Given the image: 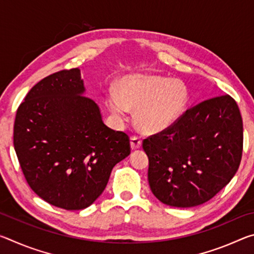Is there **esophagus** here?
Returning a JSON list of instances; mask_svg holds the SVG:
<instances>
[{"instance_id": "1", "label": "esophagus", "mask_w": 254, "mask_h": 254, "mask_svg": "<svg viewBox=\"0 0 254 254\" xmlns=\"http://www.w3.org/2000/svg\"><path fill=\"white\" fill-rule=\"evenodd\" d=\"M130 140H131V141H130V142H131V148H132L133 150L139 149V148L141 147V143H142V140H141L139 136L132 135Z\"/></svg>"}]
</instances>
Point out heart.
Returning <instances> with one entry per match:
<instances>
[{
	"mask_svg": "<svg viewBox=\"0 0 254 254\" xmlns=\"http://www.w3.org/2000/svg\"><path fill=\"white\" fill-rule=\"evenodd\" d=\"M189 101L187 85L180 79L158 75H130L107 89L105 104L118 119L135 110L134 119L141 130L158 133L178 121Z\"/></svg>",
	"mask_w": 254,
	"mask_h": 254,
	"instance_id": "obj_1",
	"label": "heart"
}]
</instances>
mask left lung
<instances>
[{
	"mask_svg": "<svg viewBox=\"0 0 254 254\" xmlns=\"http://www.w3.org/2000/svg\"><path fill=\"white\" fill-rule=\"evenodd\" d=\"M149 158L153 195L174 207L204 204L239 169L243 123L230 95L215 96L188 109L170 127L142 142Z\"/></svg>",
	"mask_w": 254,
	"mask_h": 254,
	"instance_id": "obj_1",
	"label": "left lung"
}]
</instances>
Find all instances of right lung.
Here are the masks:
<instances>
[{
	"label": "right lung",
	"mask_w": 254,
	"mask_h": 254,
	"mask_svg": "<svg viewBox=\"0 0 254 254\" xmlns=\"http://www.w3.org/2000/svg\"><path fill=\"white\" fill-rule=\"evenodd\" d=\"M84 92L78 68L55 72L30 89L14 121V150L30 188L67 210L92 205L131 152L128 135L106 127Z\"/></svg>",
	"instance_id": "1"
}]
</instances>
